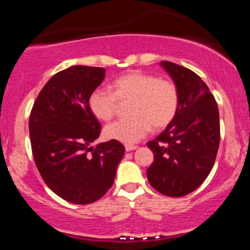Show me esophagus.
Here are the masks:
<instances>
[{
  "instance_id": "1",
  "label": "esophagus",
  "mask_w": 250,
  "mask_h": 250,
  "mask_svg": "<svg viewBox=\"0 0 250 250\" xmlns=\"http://www.w3.org/2000/svg\"><path fill=\"white\" fill-rule=\"evenodd\" d=\"M137 148V146H134V145H125V151H131V150H135V149Z\"/></svg>"
}]
</instances>
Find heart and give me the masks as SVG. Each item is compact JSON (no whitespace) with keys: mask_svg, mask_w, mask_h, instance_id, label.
Segmentation results:
<instances>
[{"mask_svg":"<svg viewBox=\"0 0 250 250\" xmlns=\"http://www.w3.org/2000/svg\"><path fill=\"white\" fill-rule=\"evenodd\" d=\"M119 101H131L128 114L104 129L109 140L131 145L145 137L151 127L161 130L174 120L179 110L180 94L176 83L153 74L131 71L113 82V91L96 89L89 97L91 113L101 121L115 115Z\"/></svg>","mask_w":250,"mask_h":250,"instance_id":"obj_1","label":"heart"}]
</instances>
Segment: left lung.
Instances as JSON below:
<instances>
[{
	"mask_svg": "<svg viewBox=\"0 0 250 250\" xmlns=\"http://www.w3.org/2000/svg\"><path fill=\"white\" fill-rule=\"evenodd\" d=\"M160 64L176 83L180 104L173 121L147 143L154 153L147 177L159 193L180 197L199 188L213 168L220 145L219 108L197 74L169 61Z\"/></svg>",
	"mask_w": 250,
	"mask_h": 250,
	"instance_id": "left-lung-1",
	"label": "left lung"
}]
</instances>
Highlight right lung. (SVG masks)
<instances>
[{
    "label": "right lung",
    "instance_id": "add662e5",
    "mask_svg": "<svg viewBox=\"0 0 250 250\" xmlns=\"http://www.w3.org/2000/svg\"><path fill=\"white\" fill-rule=\"evenodd\" d=\"M105 76L103 68L73 65L45 83L34 102L29 135L43 181L63 200L89 205L113 186L125 147L110 140L90 147L101 133L89 97Z\"/></svg>",
    "mask_w": 250,
    "mask_h": 250
}]
</instances>
